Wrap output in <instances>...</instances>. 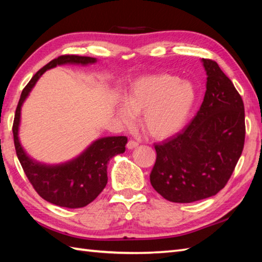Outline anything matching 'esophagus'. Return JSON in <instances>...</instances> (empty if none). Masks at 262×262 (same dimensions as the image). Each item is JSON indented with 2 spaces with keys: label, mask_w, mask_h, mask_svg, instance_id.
I'll return each instance as SVG.
<instances>
[{
  "label": "esophagus",
  "mask_w": 262,
  "mask_h": 262,
  "mask_svg": "<svg viewBox=\"0 0 262 262\" xmlns=\"http://www.w3.org/2000/svg\"><path fill=\"white\" fill-rule=\"evenodd\" d=\"M136 146H138V142H136V141H134V140H129V141H128V143H127V147H128V148L132 149V148H135Z\"/></svg>",
  "instance_id": "obj_1"
}]
</instances>
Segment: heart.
<instances>
[{
  "mask_svg": "<svg viewBox=\"0 0 262 262\" xmlns=\"http://www.w3.org/2000/svg\"><path fill=\"white\" fill-rule=\"evenodd\" d=\"M194 100L196 92L190 82L170 74L146 75L129 86L118 116L124 124H129L142 111V124L148 134L168 137L186 124Z\"/></svg>",
  "mask_w": 262,
  "mask_h": 262,
  "instance_id": "b5f03b06",
  "label": "heart"
}]
</instances>
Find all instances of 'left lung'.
I'll return each instance as SVG.
<instances>
[{"mask_svg":"<svg viewBox=\"0 0 262 262\" xmlns=\"http://www.w3.org/2000/svg\"><path fill=\"white\" fill-rule=\"evenodd\" d=\"M207 84L193 119L154 146L157 161L151 185L172 203H192L223 189L240 159L244 138V104L234 84L215 60L203 58Z\"/></svg>","mask_w":262,"mask_h":262,"instance_id":"8db88e82","label":"left lung"}]
</instances>
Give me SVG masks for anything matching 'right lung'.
I'll use <instances>...</instances> for the list:
<instances>
[{"mask_svg":"<svg viewBox=\"0 0 262 262\" xmlns=\"http://www.w3.org/2000/svg\"><path fill=\"white\" fill-rule=\"evenodd\" d=\"M96 58L62 55L39 70L22 90L16 105L12 132L20 164L37 193L48 203L66 208H81L96 199L107 185V164L117 154L125 152L127 137H104L94 142L79 158L60 165H45L32 161L22 148L18 130L21 105L43 72L66 63L91 64Z\"/></svg>","mask_w":262,"mask_h":262,"instance_id":"1","label":"right lung"}]
</instances>
